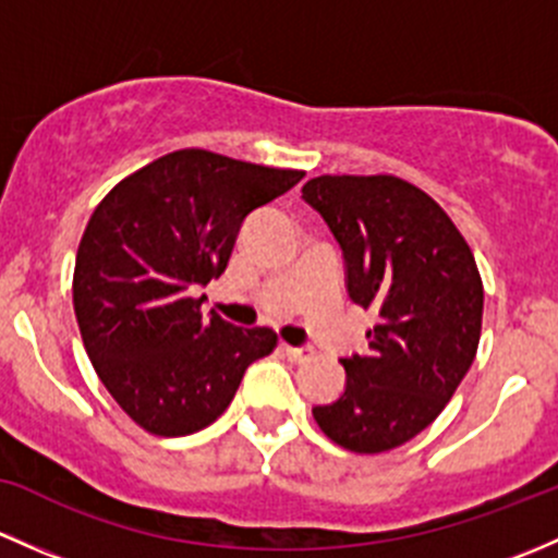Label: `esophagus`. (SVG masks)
<instances>
[{"mask_svg":"<svg viewBox=\"0 0 558 558\" xmlns=\"http://www.w3.org/2000/svg\"><path fill=\"white\" fill-rule=\"evenodd\" d=\"M281 352H284L287 360H292V363H303V360L312 357V347H290V343H281Z\"/></svg>","mask_w":558,"mask_h":558,"instance_id":"esophagus-1","label":"esophagus"}]
</instances>
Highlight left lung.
Instances as JSON below:
<instances>
[{"label":"left lung","instance_id":"left-lung-1","mask_svg":"<svg viewBox=\"0 0 558 558\" xmlns=\"http://www.w3.org/2000/svg\"><path fill=\"white\" fill-rule=\"evenodd\" d=\"M303 198L341 246L349 298L378 314L367 352L341 360V398L312 413L347 451L398 449L438 418L478 352L475 257L451 217L400 177H314Z\"/></svg>","mask_w":558,"mask_h":558}]
</instances>
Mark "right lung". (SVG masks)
<instances>
[{
  "instance_id": "obj_1",
  "label": "right lung",
  "mask_w": 558,
  "mask_h": 558,
  "mask_svg": "<svg viewBox=\"0 0 558 558\" xmlns=\"http://www.w3.org/2000/svg\"><path fill=\"white\" fill-rule=\"evenodd\" d=\"M301 180L191 147L96 206L74 260V314L101 384L142 429L180 438L209 427L246 367L274 352L277 332L204 317L193 295L226 271L246 215Z\"/></svg>"
}]
</instances>
